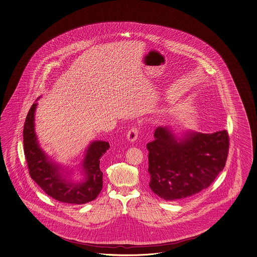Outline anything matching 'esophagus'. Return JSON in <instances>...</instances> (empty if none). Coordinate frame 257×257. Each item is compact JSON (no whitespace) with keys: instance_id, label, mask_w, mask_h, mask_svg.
Masks as SVG:
<instances>
[{"instance_id":"1","label":"esophagus","mask_w":257,"mask_h":257,"mask_svg":"<svg viewBox=\"0 0 257 257\" xmlns=\"http://www.w3.org/2000/svg\"><path fill=\"white\" fill-rule=\"evenodd\" d=\"M138 128H136V127H134V128H132L131 130H129L128 133H127V140L129 141V142H135L137 139H138Z\"/></svg>"}]
</instances>
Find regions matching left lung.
<instances>
[{"label":"left lung","mask_w":257,"mask_h":257,"mask_svg":"<svg viewBox=\"0 0 257 257\" xmlns=\"http://www.w3.org/2000/svg\"><path fill=\"white\" fill-rule=\"evenodd\" d=\"M228 141L225 130L202 134L158 126L154 140L147 145L151 190L171 201L208 188L225 167Z\"/></svg>","instance_id":"1"}]
</instances>
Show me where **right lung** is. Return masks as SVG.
<instances>
[{"instance_id":"add662e5","label":"right lung","mask_w":257,"mask_h":257,"mask_svg":"<svg viewBox=\"0 0 257 257\" xmlns=\"http://www.w3.org/2000/svg\"><path fill=\"white\" fill-rule=\"evenodd\" d=\"M40 98L41 96L28 113L23 130L24 153L30 175L46 194L61 202L84 204L95 200L103 186L100 157L110 146L102 140L90 142L79 165L81 178L73 180L71 178L73 170H69L51 159L39 144L35 132V111Z\"/></svg>"}]
</instances>
